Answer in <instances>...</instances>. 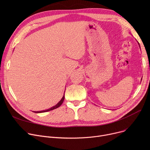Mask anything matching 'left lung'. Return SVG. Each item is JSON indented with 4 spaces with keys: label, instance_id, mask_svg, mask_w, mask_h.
<instances>
[{
    "label": "left lung",
    "instance_id": "8db88e82",
    "mask_svg": "<svg viewBox=\"0 0 150 150\" xmlns=\"http://www.w3.org/2000/svg\"><path fill=\"white\" fill-rule=\"evenodd\" d=\"M138 44H139V47H140V44H139V43L138 42ZM141 80H142V79H141Z\"/></svg>",
    "mask_w": 150,
    "mask_h": 150
}]
</instances>
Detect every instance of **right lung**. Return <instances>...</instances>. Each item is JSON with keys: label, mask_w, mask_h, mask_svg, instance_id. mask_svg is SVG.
Returning <instances> with one entry per match:
<instances>
[{"label": "right lung", "mask_w": 150, "mask_h": 150, "mask_svg": "<svg viewBox=\"0 0 150 150\" xmlns=\"http://www.w3.org/2000/svg\"><path fill=\"white\" fill-rule=\"evenodd\" d=\"M64 98H65V97H64V96H63V97H62V98H61V100L58 102V103L56 105H55V106H54L50 108V109H46V110H43V111H33V112H35V113H41V112H48V111H52V110H53V109H57V108H58V107H59V106L62 105V103H63V101H64Z\"/></svg>", "instance_id": "add662e5"}]
</instances>
